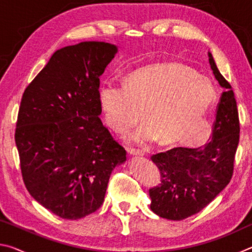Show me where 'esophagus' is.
<instances>
[{
    "label": "esophagus",
    "mask_w": 252,
    "mask_h": 252,
    "mask_svg": "<svg viewBox=\"0 0 252 252\" xmlns=\"http://www.w3.org/2000/svg\"><path fill=\"white\" fill-rule=\"evenodd\" d=\"M127 153H129L130 156H133V157H143V155H144L142 151L136 150V149H133V148L127 149Z\"/></svg>",
    "instance_id": "esophagus-1"
}]
</instances>
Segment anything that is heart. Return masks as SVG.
I'll use <instances>...</instances> for the list:
<instances>
[{"label":"heart","instance_id":"obj_1","mask_svg":"<svg viewBox=\"0 0 252 252\" xmlns=\"http://www.w3.org/2000/svg\"><path fill=\"white\" fill-rule=\"evenodd\" d=\"M215 99L210 84L178 64L160 63L139 69L125 83L105 81L99 103L111 129L123 133L142 119L127 140L146 144L157 138L163 144L197 143L209 133L207 114ZM201 131L200 136H193Z\"/></svg>","mask_w":252,"mask_h":252}]
</instances>
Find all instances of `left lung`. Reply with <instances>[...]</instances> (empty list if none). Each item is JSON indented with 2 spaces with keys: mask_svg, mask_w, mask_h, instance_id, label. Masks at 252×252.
<instances>
[{
  "mask_svg": "<svg viewBox=\"0 0 252 252\" xmlns=\"http://www.w3.org/2000/svg\"><path fill=\"white\" fill-rule=\"evenodd\" d=\"M212 73L223 88L211 140L199 148H173L151 157L161 182L149 190L151 210L161 218L183 220L207 207L231 180L239 143L237 102L231 85L208 52Z\"/></svg>",
  "mask_w": 252,
  "mask_h": 252,
  "instance_id": "8db88e82",
  "label": "left lung"
}]
</instances>
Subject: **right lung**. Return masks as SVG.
Segmentation results:
<instances>
[{
  "label": "right lung",
  "instance_id": "add662e5",
  "mask_svg": "<svg viewBox=\"0 0 252 252\" xmlns=\"http://www.w3.org/2000/svg\"><path fill=\"white\" fill-rule=\"evenodd\" d=\"M118 51L97 41L55 51L21 100L15 143L23 181L63 219L96 211L111 172L126 160L99 118L100 76Z\"/></svg>",
  "mask_w": 252,
  "mask_h": 252
}]
</instances>
